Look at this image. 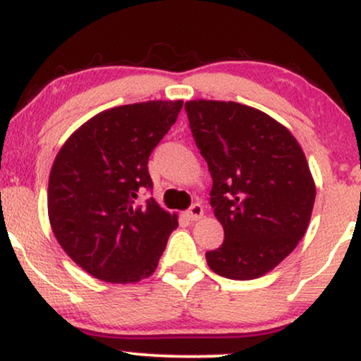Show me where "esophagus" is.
<instances>
[{
    "mask_svg": "<svg viewBox=\"0 0 361 361\" xmlns=\"http://www.w3.org/2000/svg\"><path fill=\"white\" fill-rule=\"evenodd\" d=\"M202 215H204V207L200 204H193L188 210H186V217H188L190 221H198Z\"/></svg>",
    "mask_w": 361,
    "mask_h": 361,
    "instance_id": "1",
    "label": "esophagus"
}]
</instances>
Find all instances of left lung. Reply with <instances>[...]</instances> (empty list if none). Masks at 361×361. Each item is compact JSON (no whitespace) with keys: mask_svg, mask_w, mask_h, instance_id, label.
Listing matches in <instances>:
<instances>
[{"mask_svg":"<svg viewBox=\"0 0 361 361\" xmlns=\"http://www.w3.org/2000/svg\"><path fill=\"white\" fill-rule=\"evenodd\" d=\"M212 176L210 205L224 227L209 267L231 280L264 275L307 231L316 186L295 137L263 111L235 102L185 103Z\"/></svg>","mask_w":361,"mask_h":361,"instance_id":"1","label":"left lung"}]
</instances>
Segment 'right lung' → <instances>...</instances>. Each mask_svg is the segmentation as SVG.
Wrapping results in <instances>:
<instances>
[{
  "mask_svg": "<svg viewBox=\"0 0 361 361\" xmlns=\"http://www.w3.org/2000/svg\"><path fill=\"white\" fill-rule=\"evenodd\" d=\"M183 102H144L94 115L66 140L49 176L54 235L74 263L110 283L152 275L178 227L154 198L147 161Z\"/></svg>",
  "mask_w": 361,
  "mask_h": 361,
  "instance_id": "1",
  "label": "right lung"
}]
</instances>
